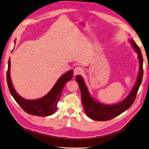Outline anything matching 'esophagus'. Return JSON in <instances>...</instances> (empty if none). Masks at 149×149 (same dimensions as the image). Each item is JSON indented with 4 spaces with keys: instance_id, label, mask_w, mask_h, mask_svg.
<instances>
[{
    "instance_id": "34e87169",
    "label": "esophagus",
    "mask_w": 149,
    "mask_h": 149,
    "mask_svg": "<svg viewBox=\"0 0 149 149\" xmlns=\"http://www.w3.org/2000/svg\"><path fill=\"white\" fill-rule=\"evenodd\" d=\"M82 72H83V68L80 67V66H77V67H75L74 70V74L75 76V75L81 74Z\"/></svg>"
}]
</instances>
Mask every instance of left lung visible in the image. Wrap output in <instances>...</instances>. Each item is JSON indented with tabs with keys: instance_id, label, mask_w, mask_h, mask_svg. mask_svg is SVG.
I'll list each match as a JSON object with an SVG mask.
<instances>
[{
	"instance_id": "1",
	"label": "left lung",
	"mask_w": 149,
	"mask_h": 149,
	"mask_svg": "<svg viewBox=\"0 0 149 149\" xmlns=\"http://www.w3.org/2000/svg\"><path fill=\"white\" fill-rule=\"evenodd\" d=\"M129 42L138 54L140 68H139L137 81L136 82L134 88H132L129 95L122 102L116 104L115 105H106V104L97 102L90 96L83 77L80 75L76 76V81L81 90V101L84 110L87 116L91 119L97 120V121H107V120L113 119L128 109L134 102L139 88L141 83L142 79H143V60L140 47L133 40H129Z\"/></svg>"
}]
</instances>
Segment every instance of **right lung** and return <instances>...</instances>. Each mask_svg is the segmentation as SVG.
Wrapping results in <instances>:
<instances>
[{"instance_id":"1","label":"right lung","mask_w":149,"mask_h":149,"mask_svg":"<svg viewBox=\"0 0 149 149\" xmlns=\"http://www.w3.org/2000/svg\"><path fill=\"white\" fill-rule=\"evenodd\" d=\"M10 59L8 60V68L7 71V83L9 91L16 102L24 111L34 116H46L51 115L56 112L57 104L61 95L65 84L72 79L74 71L70 70L62 75L56 82L54 86L49 92L43 97L37 100H27L20 97L16 92L13 86L10 77Z\"/></svg>"}]
</instances>
